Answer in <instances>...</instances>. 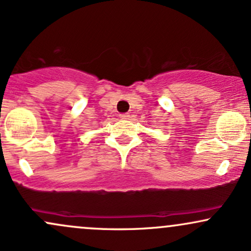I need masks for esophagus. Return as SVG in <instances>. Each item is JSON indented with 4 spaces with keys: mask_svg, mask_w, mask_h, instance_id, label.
I'll return each instance as SVG.
<instances>
[{
    "mask_svg": "<svg viewBox=\"0 0 251 251\" xmlns=\"http://www.w3.org/2000/svg\"><path fill=\"white\" fill-rule=\"evenodd\" d=\"M119 118H120V119H123V120H127V119H129V114L128 113H123V114H120Z\"/></svg>",
    "mask_w": 251,
    "mask_h": 251,
    "instance_id": "esophagus-1",
    "label": "esophagus"
}]
</instances>
